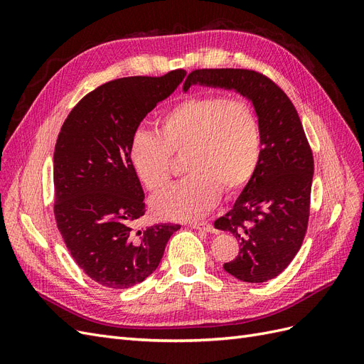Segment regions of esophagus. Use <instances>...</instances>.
<instances>
[{"label": "esophagus", "mask_w": 364, "mask_h": 364, "mask_svg": "<svg viewBox=\"0 0 364 364\" xmlns=\"http://www.w3.org/2000/svg\"><path fill=\"white\" fill-rule=\"evenodd\" d=\"M190 226H191L193 229H202V230H206V232H213V230H214L213 225H211V223H208V222H193V223H190Z\"/></svg>", "instance_id": "obj_1"}]
</instances>
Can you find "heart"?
Returning a JSON list of instances; mask_svg holds the SVG:
<instances>
[{
  "label": "heart",
  "instance_id": "b5f03b06",
  "mask_svg": "<svg viewBox=\"0 0 364 364\" xmlns=\"http://www.w3.org/2000/svg\"><path fill=\"white\" fill-rule=\"evenodd\" d=\"M183 156L181 182L151 199L161 218L191 220L205 215L220 193L238 194L250 182L261 155V127L243 98L191 95L159 119V130H136L129 159L138 179L151 193L168 183L173 156Z\"/></svg>",
  "mask_w": 364,
  "mask_h": 364
}]
</instances>
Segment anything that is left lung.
<instances>
[{"mask_svg": "<svg viewBox=\"0 0 364 364\" xmlns=\"http://www.w3.org/2000/svg\"><path fill=\"white\" fill-rule=\"evenodd\" d=\"M234 90L252 102L261 127L255 174L232 209L214 226L238 240L240 253L223 269L245 282H266L299 252L310 217L313 151L293 103L267 75L240 68L194 70L183 83Z\"/></svg>", "mask_w": 364, "mask_h": 364, "instance_id": "obj_1", "label": "left lung"}]
</instances>
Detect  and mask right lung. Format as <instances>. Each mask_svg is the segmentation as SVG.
Masks as SVG:
<instances>
[{"label": "right lung", "mask_w": 364, "mask_h": 364, "mask_svg": "<svg viewBox=\"0 0 364 364\" xmlns=\"http://www.w3.org/2000/svg\"><path fill=\"white\" fill-rule=\"evenodd\" d=\"M185 77H123L86 94L65 119L54 149V218L87 277L107 289H129L156 270L179 225L134 232L146 214L144 191L129 159V144L144 117Z\"/></svg>", "instance_id": "right-lung-1"}]
</instances>
